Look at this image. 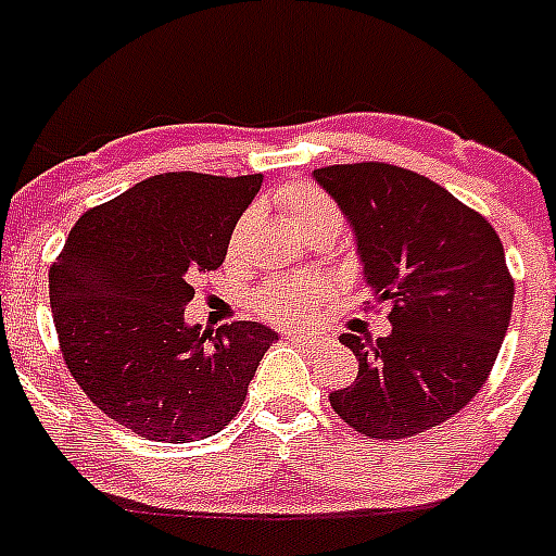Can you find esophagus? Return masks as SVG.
I'll list each match as a JSON object with an SVG mask.
<instances>
[{
    "label": "esophagus",
    "mask_w": 556,
    "mask_h": 556,
    "mask_svg": "<svg viewBox=\"0 0 556 556\" xmlns=\"http://www.w3.org/2000/svg\"><path fill=\"white\" fill-rule=\"evenodd\" d=\"M286 339L291 344H316V342H319L316 336H302V333H286Z\"/></svg>",
    "instance_id": "esophagus-1"
}]
</instances>
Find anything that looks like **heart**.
<instances>
[{
    "mask_svg": "<svg viewBox=\"0 0 556 556\" xmlns=\"http://www.w3.org/2000/svg\"><path fill=\"white\" fill-rule=\"evenodd\" d=\"M279 206L286 208L291 226L307 235L319 226H333L339 231V208L330 200L325 189L314 184H291L279 191ZM237 240V235H235ZM330 300V282L319 277H300V279H274L263 291L256 293V311L265 319L288 325V328H300L307 325L319 314V307Z\"/></svg>",
    "mask_w": 556,
    "mask_h": 556,
    "instance_id": "heart-1",
    "label": "heart"
}]
</instances>
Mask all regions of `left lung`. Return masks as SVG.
<instances>
[{
  "label": "left lung",
  "mask_w": 556,
  "mask_h": 556,
  "mask_svg": "<svg viewBox=\"0 0 556 556\" xmlns=\"http://www.w3.org/2000/svg\"><path fill=\"white\" fill-rule=\"evenodd\" d=\"M356 228L372 302L393 333L342 336L356 381L330 393L348 427L376 441L418 435L475 399L501 353L515 279L489 220L435 180L365 161L314 172Z\"/></svg>",
  "instance_id": "obj_1"
}]
</instances>
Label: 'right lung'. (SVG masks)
Listing matches in <instances>:
<instances>
[{"mask_svg": "<svg viewBox=\"0 0 556 556\" xmlns=\"http://www.w3.org/2000/svg\"><path fill=\"white\" fill-rule=\"evenodd\" d=\"M263 175L166 172L78 217L50 268L64 365L87 399L135 435L186 444L240 413L277 333L231 321L189 328L191 279L220 268Z\"/></svg>", "mask_w": 556, "mask_h": 556, "instance_id": "add662e5", "label": "right lung"}]
</instances>
